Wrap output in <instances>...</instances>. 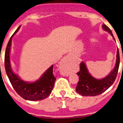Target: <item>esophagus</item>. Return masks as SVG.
Returning <instances> with one entry per match:
<instances>
[{"label":"esophagus","mask_w":123,"mask_h":123,"mask_svg":"<svg viewBox=\"0 0 123 123\" xmlns=\"http://www.w3.org/2000/svg\"><path fill=\"white\" fill-rule=\"evenodd\" d=\"M69 55H66V57H64V58L62 59L61 61V64L62 65H67L69 64V61H70V59H69Z\"/></svg>","instance_id":"esophagus-1"}]
</instances>
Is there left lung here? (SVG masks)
I'll use <instances>...</instances> for the list:
<instances>
[{"instance_id": "8db88e82", "label": "left lung", "mask_w": 123, "mask_h": 123, "mask_svg": "<svg viewBox=\"0 0 123 123\" xmlns=\"http://www.w3.org/2000/svg\"><path fill=\"white\" fill-rule=\"evenodd\" d=\"M102 28L105 31L108 32L115 41L111 31L106 25H102ZM119 66V54L118 49L117 50L115 67L113 70L103 79H98L93 77L88 72L85 63L82 61L80 64V71L77 73L78 76L79 77V80L76 87V92L82 96H96L101 94L110 88L114 83L118 74Z\"/></svg>"}]
</instances>
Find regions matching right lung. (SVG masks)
<instances>
[{
	"mask_svg": "<svg viewBox=\"0 0 123 123\" xmlns=\"http://www.w3.org/2000/svg\"><path fill=\"white\" fill-rule=\"evenodd\" d=\"M20 27L21 26H18L7 44L5 54V71L12 87L20 97L30 101L43 100L51 94L56 79L53 75V65L50 66L37 80L34 82H26L22 80L18 75L13 71L12 68L10 58L12 39Z\"/></svg>",
	"mask_w": 123,
	"mask_h": 123,
	"instance_id": "right-lung-1",
	"label": "right lung"
}]
</instances>
